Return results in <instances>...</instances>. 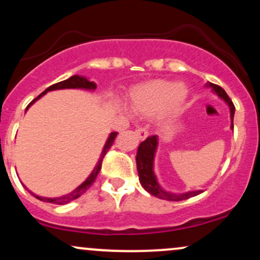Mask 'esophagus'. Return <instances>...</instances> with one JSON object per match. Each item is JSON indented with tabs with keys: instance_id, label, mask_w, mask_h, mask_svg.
<instances>
[{
	"instance_id": "obj_1",
	"label": "esophagus",
	"mask_w": 260,
	"mask_h": 260,
	"mask_svg": "<svg viewBox=\"0 0 260 260\" xmlns=\"http://www.w3.org/2000/svg\"><path fill=\"white\" fill-rule=\"evenodd\" d=\"M136 134H137V137H138V138L140 139V140H144L145 138H147V137L149 136V133H148V131L145 129V128H143V127H138L136 129Z\"/></svg>"
}]
</instances>
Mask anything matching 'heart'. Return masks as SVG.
<instances>
[{"instance_id": "b5f03b06", "label": "heart", "mask_w": 260, "mask_h": 260, "mask_svg": "<svg viewBox=\"0 0 260 260\" xmlns=\"http://www.w3.org/2000/svg\"><path fill=\"white\" fill-rule=\"evenodd\" d=\"M188 98V89L177 82L156 79L134 88L129 95V105L139 116H153L160 110L168 116L177 113Z\"/></svg>"}]
</instances>
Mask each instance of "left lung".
Returning <instances> with one entry per match:
<instances>
[{
	"instance_id": "obj_1",
	"label": "left lung",
	"mask_w": 260,
	"mask_h": 260,
	"mask_svg": "<svg viewBox=\"0 0 260 260\" xmlns=\"http://www.w3.org/2000/svg\"><path fill=\"white\" fill-rule=\"evenodd\" d=\"M207 86L211 88L217 96L220 99H222L228 104L230 107V118H231V128L234 129V116H235V105L232 103L231 99L229 98V95L226 94V91L223 90L221 86L213 84V83H207ZM157 144H159V138L157 136L148 137L144 142L140 143L138 147V151H137V170H138V176H139V182L142 184L143 188L147 190L148 193H150L151 196L156 197V198L165 199V201L170 202H180L184 201V199L192 198L201 194L202 190H189L186 193H171L168 190L164 189L160 186V183L157 182L156 176L154 172V159H155V153H156Z\"/></svg>"
}]
</instances>
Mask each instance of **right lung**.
I'll use <instances>...</instances> for the list:
<instances>
[{
  "label": "right lung",
  "instance_id": "1",
  "mask_svg": "<svg viewBox=\"0 0 260 260\" xmlns=\"http://www.w3.org/2000/svg\"><path fill=\"white\" fill-rule=\"evenodd\" d=\"M59 89H85V90H95L96 89V84H95L94 82H90L88 78H85V77L83 76H72L71 78L66 79V80H62V82L59 83H56V84H53L51 86H49V88L46 89V90L41 92L40 95L37 98V99H34L31 101L30 104H29L28 107H26V110L30 107L32 104L35 103V101L40 99L41 96H44L45 94H46L47 91H52V90H59ZM116 136H117V132H112L111 134L109 136V138H107L105 145H104V149L103 151H101L100 154V157H99V161L96 162V165H95L94 170L91 171V174L89 175V177L86 178V180L83 182L80 186H78L76 188V189L72 190L71 193H68V194H64L62 197H56V198H47V197H40V196H37L34 194V193L31 192V190H29L28 188H26L24 184V188L26 190H29V193H30L31 196H34L35 198H38L39 201L41 202H45V203H52V204H58V205H63V204H67V203L74 201V199L79 198L80 196L84 194L86 190L90 188V186L92 183H94L95 178L98 177V174L100 172L101 170V164H103V160L104 157H105V155L107 151H109V149L111 148V145L113 144V142H115V138Z\"/></svg>",
  "mask_w": 260,
  "mask_h": 260
}]
</instances>
